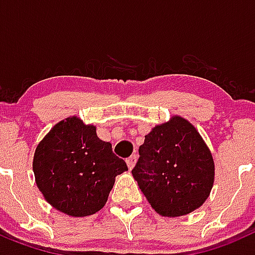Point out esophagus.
Instances as JSON below:
<instances>
[{
	"label": "esophagus",
	"instance_id": "34e87169",
	"mask_svg": "<svg viewBox=\"0 0 255 255\" xmlns=\"http://www.w3.org/2000/svg\"><path fill=\"white\" fill-rule=\"evenodd\" d=\"M136 159H137V156L136 155H130L129 158H127V165H128V168H129V169H132V168L134 167V164H136Z\"/></svg>",
	"mask_w": 255,
	"mask_h": 255
}]
</instances>
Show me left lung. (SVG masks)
Listing matches in <instances>:
<instances>
[{
  "label": "left lung",
  "instance_id": "1",
  "mask_svg": "<svg viewBox=\"0 0 255 255\" xmlns=\"http://www.w3.org/2000/svg\"><path fill=\"white\" fill-rule=\"evenodd\" d=\"M138 154L132 174L156 213L185 216L207 200L214 181V161L186 119L174 117L152 128Z\"/></svg>",
  "mask_w": 255,
  "mask_h": 255
}]
</instances>
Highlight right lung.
<instances>
[{"label":"right lung","mask_w":255,"mask_h":255,"mask_svg":"<svg viewBox=\"0 0 255 255\" xmlns=\"http://www.w3.org/2000/svg\"><path fill=\"white\" fill-rule=\"evenodd\" d=\"M128 170L112 143L94 126L72 117L57 123L38 143L33 172L39 191L57 210L73 217L95 214L105 205L115 177Z\"/></svg>","instance_id":"1"}]
</instances>
